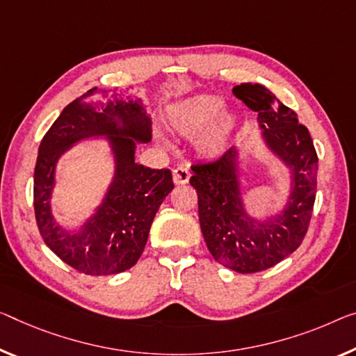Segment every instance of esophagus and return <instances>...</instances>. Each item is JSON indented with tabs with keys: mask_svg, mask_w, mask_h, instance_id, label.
Instances as JSON below:
<instances>
[{
	"mask_svg": "<svg viewBox=\"0 0 356 356\" xmlns=\"http://www.w3.org/2000/svg\"><path fill=\"white\" fill-rule=\"evenodd\" d=\"M191 172L188 167H177L173 170V181L175 184H186L189 181Z\"/></svg>",
	"mask_w": 356,
	"mask_h": 356,
	"instance_id": "34e87169",
	"label": "esophagus"
}]
</instances>
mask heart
Masks as SVG:
<instances>
[{
    "label": "heart",
    "mask_w": 356,
    "mask_h": 356,
    "mask_svg": "<svg viewBox=\"0 0 356 356\" xmlns=\"http://www.w3.org/2000/svg\"><path fill=\"white\" fill-rule=\"evenodd\" d=\"M224 102L216 95H197L175 105L168 114L172 129L184 138H193L209 127L200 138V149L205 154H216L226 145L229 135L235 129V116L222 113Z\"/></svg>",
    "instance_id": "1"
}]
</instances>
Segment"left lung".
Masks as SVG:
<instances>
[{"mask_svg":"<svg viewBox=\"0 0 356 356\" xmlns=\"http://www.w3.org/2000/svg\"><path fill=\"white\" fill-rule=\"evenodd\" d=\"M234 95L259 114L266 143L293 170V193L283 215L256 222L243 213L235 149L193 163L199 220L213 258L238 273L266 270L299 248L314 211L318 157L305 125L261 84L235 86Z\"/></svg>","mask_w":356,"mask_h":356,"instance_id":"left-lung-1","label":"left lung"}]
</instances>
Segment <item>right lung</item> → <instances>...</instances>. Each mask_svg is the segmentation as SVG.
<instances>
[{"label":"right lung","instance_id":"obj_1","mask_svg":"<svg viewBox=\"0 0 356 356\" xmlns=\"http://www.w3.org/2000/svg\"><path fill=\"white\" fill-rule=\"evenodd\" d=\"M116 92L97 87L65 106L42 136L35 165L33 207L44 243L60 259L86 275H113L130 269L143 253L152 220L173 189L168 168L135 162L136 141L151 140V121L138 100H114ZM121 122L122 128H118ZM109 134L117 175L107 199L79 233L60 228L48 199L58 157L76 140Z\"/></svg>","mask_w":356,"mask_h":356}]
</instances>
